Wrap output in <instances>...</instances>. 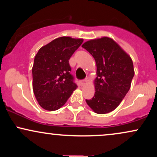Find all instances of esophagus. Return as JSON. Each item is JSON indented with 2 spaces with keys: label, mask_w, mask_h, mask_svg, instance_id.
Listing matches in <instances>:
<instances>
[{
  "label": "esophagus",
  "mask_w": 157,
  "mask_h": 157,
  "mask_svg": "<svg viewBox=\"0 0 157 157\" xmlns=\"http://www.w3.org/2000/svg\"><path fill=\"white\" fill-rule=\"evenodd\" d=\"M86 82H87V80H86V79H84V80H82L80 81V83H81V85H82V86H83V85L86 84Z\"/></svg>",
  "instance_id": "34e87169"
}]
</instances>
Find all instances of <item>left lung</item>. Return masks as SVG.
<instances>
[{
  "instance_id": "8db88e82",
  "label": "left lung",
  "mask_w": 157,
  "mask_h": 157,
  "mask_svg": "<svg viewBox=\"0 0 157 157\" xmlns=\"http://www.w3.org/2000/svg\"><path fill=\"white\" fill-rule=\"evenodd\" d=\"M93 56L97 64L95 93L86 100L95 113L111 112L128 92L134 76L132 60L112 39L91 40L82 46Z\"/></svg>"
}]
</instances>
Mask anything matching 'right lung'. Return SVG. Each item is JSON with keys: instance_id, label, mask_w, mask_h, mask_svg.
Instances as JSON below:
<instances>
[{"instance_id": "obj_1", "label": "right lung", "mask_w": 157, "mask_h": 157, "mask_svg": "<svg viewBox=\"0 0 157 157\" xmlns=\"http://www.w3.org/2000/svg\"><path fill=\"white\" fill-rule=\"evenodd\" d=\"M82 42V39L61 37L39 49L32 67V86L43 109H59L77 88L68 60Z\"/></svg>"}]
</instances>
